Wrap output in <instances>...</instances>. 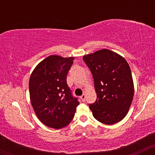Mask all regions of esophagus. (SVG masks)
Returning <instances> with one entry per match:
<instances>
[{
    "mask_svg": "<svg viewBox=\"0 0 155 155\" xmlns=\"http://www.w3.org/2000/svg\"><path fill=\"white\" fill-rule=\"evenodd\" d=\"M80 98H81V100L82 101H85V98H86V95H84V94H83L82 95L80 96Z\"/></svg>",
    "mask_w": 155,
    "mask_h": 155,
    "instance_id": "1",
    "label": "esophagus"
}]
</instances>
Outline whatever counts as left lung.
<instances>
[{
    "label": "left lung",
    "instance_id": "1",
    "mask_svg": "<svg viewBox=\"0 0 155 155\" xmlns=\"http://www.w3.org/2000/svg\"><path fill=\"white\" fill-rule=\"evenodd\" d=\"M94 79L97 100L90 104L92 115L105 124L123 120L132 104L134 85L130 68L123 57L104 49L84 55Z\"/></svg>",
    "mask_w": 155,
    "mask_h": 155
}]
</instances>
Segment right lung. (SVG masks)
Returning <instances> with one entry per match:
<instances>
[{"label": "right lung", "instance_id": "1", "mask_svg": "<svg viewBox=\"0 0 155 155\" xmlns=\"http://www.w3.org/2000/svg\"><path fill=\"white\" fill-rule=\"evenodd\" d=\"M74 58L50 55L39 63L29 80L31 102L38 120L60 129L74 118L79 104L68 87L66 78Z\"/></svg>", "mask_w": 155, "mask_h": 155}]
</instances>
